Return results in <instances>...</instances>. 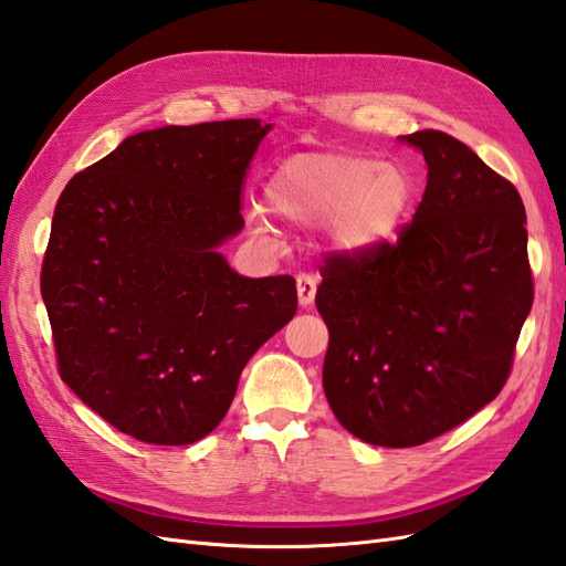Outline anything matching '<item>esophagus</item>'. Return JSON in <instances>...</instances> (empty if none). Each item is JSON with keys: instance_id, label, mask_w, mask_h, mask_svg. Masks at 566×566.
I'll list each match as a JSON object with an SVG mask.
<instances>
[{"instance_id": "1", "label": "esophagus", "mask_w": 566, "mask_h": 566, "mask_svg": "<svg viewBox=\"0 0 566 566\" xmlns=\"http://www.w3.org/2000/svg\"><path fill=\"white\" fill-rule=\"evenodd\" d=\"M316 295V275L314 273H297V300L302 307L312 305Z\"/></svg>"}]
</instances>
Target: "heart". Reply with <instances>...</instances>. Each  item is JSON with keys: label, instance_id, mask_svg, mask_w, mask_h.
<instances>
[{"label": "heart", "instance_id": "b5f03b06", "mask_svg": "<svg viewBox=\"0 0 566 566\" xmlns=\"http://www.w3.org/2000/svg\"><path fill=\"white\" fill-rule=\"evenodd\" d=\"M271 209L300 226L322 223L346 252L371 250L396 235L416 199L401 165L350 154H302L281 163L266 185ZM259 228L264 220L256 218Z\"/></svg>", "mask_w": 566, "mask_h": 566}]
</instances>
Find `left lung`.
<instances>
[{
    "mask_svg": "<svg viewBox=\"0 0 566 566\" xmlns=\"http://www.w3.org/2000/svg\"><path fill=\"white\" fill-rule=\"evenodd\" d=\"M427 187L396 242L328 252L316 310L328 328L324 394L350 434L418 447L497 398L533 305L516 187L453 136H403Z\"/></svg>",
    "mask_w": 566,
    "mask_h": 566,
    "instance_id": "obj_1",
    "label": "left lung"
}]
</instances>
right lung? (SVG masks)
Listing matches in <instances>:
<instances>
[{
  "label": "right lung",
  "instance_id": "add662e5",
  "mask_svg": "<svg viewBox=\"0 0 566 566\" xmlns=\"http://www.w3.org/2000/svg\"><path fill=\"white\" fill-rule=\"evenodd\" d=\"M271 124L134 134L69 179L40 271L60 377L115 430L199 442L250 357L293 319V275L244 279L216 247L242 230V187Z\"/></svg>",
  "mask_w": 566,
  "mask_h": 566
}]
</instances>
